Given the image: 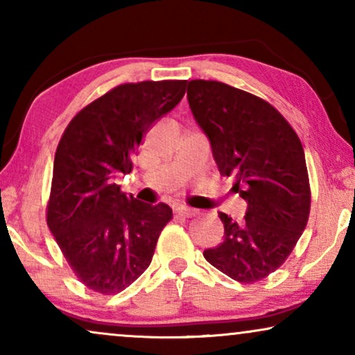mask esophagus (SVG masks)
<instances>
[{
  "label": "esophagus",
  "instance_id": "1",
  "mask_svg": "<svg viewBox=\"0 0 355 355\" xmlns=\"http://www.w3.org/2000/svg\"><path fill=\"white\" fill-rule=\"evenodd\" d=\"M174 213H176V216H181V218H192L196 215V210L193 208H187V207H178L174 208Z\"/></svg>",
  "mask_w": 355,
  "mask_h": 355
}]
</instances>
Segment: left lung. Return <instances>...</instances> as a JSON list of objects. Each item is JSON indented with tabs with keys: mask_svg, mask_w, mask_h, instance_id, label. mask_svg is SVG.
Instances as JSON below:
<instances>
[{
	"mask_svg": "<svg viewBox=\"0 0 355 355\" xmlns=\"http://www.w3.org/2000/svg\"><path fill=\"white\" fill-rule=\"evenodd\" d=\"M187 100L221 176H234L232 189L247 202L242 223L218 215L225 241L203 257L234 281L257 283L284 263L307 226L312 193L302 144L275 106L249 92L196 79Z\"/></svg>",
	"mask_w": 355,
	"mask_h": 355,
	"instance_id": "1",
	"label": "left lung"
}]
</instances>
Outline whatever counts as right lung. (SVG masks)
I'll use <instances>...</instances> for the list:
<instances>
[{
	"label": "right lung",
	"mask_w": 355,
	"mask_h": 355,
	"mask_svg": "<svg viewBox=\"0 0 355 355\" xmlns=\"http://www.w3.org/2000/svg\"><path fill=\"white\" fill-rule=\"evenodd\" d=\"M187 80L121 84L84 106L62 132L46 223L77 279L95 293L124 291L152 263L166 203L148 205L114 182L132 171L150 125L182 100Z\"/></svg>",
	"instance_id": "right-lung-1"
}]
</instances>
